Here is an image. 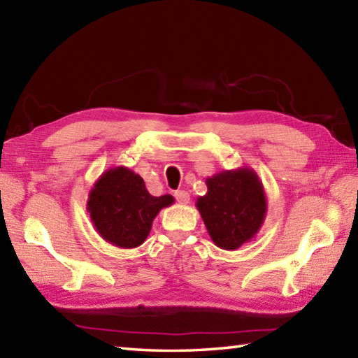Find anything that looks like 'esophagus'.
Segmentation results:
<instances>
[{"instance_id":"34e87169","label":"esophagus","mask_w":358,"mask_h":358,"mask_svg":"<svg viewBox=\"0 0 358 358\" xmlns=\"http://www.w3.org/2000/svg\"><path fill=\"white\" fill-rule=\"evenodd\" d=\"M175 199H177V201L181 204H187L191 201V195H189L186 191H177L175 192Z\"/></svg>"}]
</instances>
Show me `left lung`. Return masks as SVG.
<instances>
[{"label": "left lung", "instance_id": "left-lung-1", "mask_svg": "<svg viewBox=\"0 0 358 358\" xmlns=\"http://www.w3.org/2000/svg\"><path fill=\"white\" fill-rule=\"evenodd\" d=\"M208 192L196 199L215 246L235 250L254 240L264 223L268 201L262 180L250 167L223 171L206 178Z\"/></svg>", "mask_w": 358, "mask_h": 358}]
</instances>
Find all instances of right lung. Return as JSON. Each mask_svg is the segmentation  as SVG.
I'll list each match as a JSON object with an SVG mask.
<instances>
[{
    "label": "right lung",
    "instance_id": "obj_1",
    "mask_svg": "<svg viewBox=\"0 0 358 358\" xmlns=\"http://www.w3.org/2000/svg\"><path fill=\"white\" fill-rule=\"evenodd\" d=\"M173 201L169 194L150 195L138 173L117 166L95 181L89 192L87 212L103 240L121 249H132L143 245L158 212Z\"/></svg>",
    "mask_w": 358,
    "mask_h": 358
}]
</instances>
